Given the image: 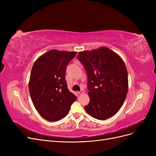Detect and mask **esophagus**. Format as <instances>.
<instances>
[{"label": "esophagus", "instance_id": "1", "mask_svg": "<svg viewBox=\"0 0 156 156\" xmlns=\"http://www.w3.org/2000/svg\"><path fill=\"white\" fill-rule=\"evenodd\" d=\"M83 92H84V91H83V90H81L80 91H79V92H77V93L79 94V95H81L82 94H83Z\"/></svg>", "mask_w": 156, "mask_h": 156}]
</instances>
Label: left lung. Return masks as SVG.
<instances>
[{
  "label": "left lung",
  "mask_w": 156,
  "mask_h": 156,
  "mask_svg": "<svg viewBox=\"0 0 156 156\" xmlns=\"http://www.w3.org/2000/svg\"><path fill=\"white\" fill-rule=\"evenodd\" d=\"M77 59L87 73L90 102L84 109L92 117L106 120L120 110L128 91L124 61L108 48L79 52Z\"/></svg>",
  "instance_id": "1"
}]
</instances>
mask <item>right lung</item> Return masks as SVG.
I'll use <instances>...</instances> for the list:
<instances>
[{
    "label": "right lung",
    "mask_w": 156,
    "mask_h": 156,
    "mask_svg": "<svg viewBox=\"0 0 156 156\" xmlns=\"http://www.w3.org/2000/svg\"><path fill=\"white\" fill-rule=\"evenodd\" d=\"M76 53L51 50L33 65L29 84L30 97L37 112L47 120L62 119L77 100L65 79L67 66Z\"/></svg>",
    "instance_id": "right-lung-1"
}]
</instances>
